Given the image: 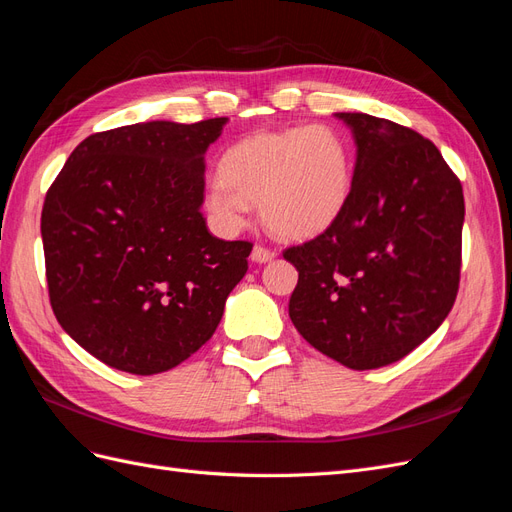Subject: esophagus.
I'll return each instance as SVG.
<instances>
[{"mask_svg":"<svg viewBox=\"0 0 512 512\" xmlns=\"http://www.w3.org/2000/svg\"><path fill=\"white\" fill-rule=\"evenodd\" d=\"M273 258H275V252L271 250V247L260 245V243L254 245V250H252V260L254 262H269Z\"/></svg>","mask_w":512,"mask_h":512,"instance_id":"34e87169","label":"esophagus"}]
</instances>
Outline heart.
Wrapping results in <instances>:
<instances>
[{
	"mask_svg": "<svg viewBox=\"0 0 512 512\" xmlns=\"http://www.w3.org/2000/svg\"><path fill=\"white\" fill-rule=\"evenodd\" d=\"M352 158L346 136L329 123L256 132L220 160L205 188L207 211L226 228L243 224L250 203L277 237L307 239L329 228L346 207Z\"/></svg>",
	"mask_w": 512,
	"mask_h": 512,
	"instance_id": "1",
	"label": "heart"
}]
</instances>
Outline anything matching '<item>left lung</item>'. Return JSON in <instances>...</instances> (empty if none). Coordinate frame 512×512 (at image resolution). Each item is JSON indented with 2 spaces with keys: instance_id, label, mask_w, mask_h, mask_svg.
<instances>
[{
  "instance_id": "8db88e82",
  "label": "left lung",
  "mask_w": 512,
  "mask_h": 512,
  "mask_svg": "<svg viewBox=\"0 0 512 512\" xmlns=\"http://www.w3.org/2000/svg\"><path fill=\"white\" fill-rule=\"evenodd\" d=\"M356 164L346 207L284 250L299 271L288 314L350 369L404 359L451 312L461 275L463 188L429 138L395 121L339 113Z\"/></svg>"
}]
</instances>
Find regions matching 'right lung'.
Segmentation results:
<instances>
[{
    "label": "right lung",
    "instance_id": "right-lung-1",
    "mask_svg": "<svg viewBox=\"0 0 512 512\" xmlns=\"http://www.w3.org/2000/svg\"><path fill=\"white\" fill-rule=\"evenodd\" d=\"M226 117L87 136L42 207L49 299L89 354L128 374L173 369L209 342L252 241L207 230L203 153Z\"/></svg>",
    "mask_w": 512,
    "mask_h": 512
}]
</instances>
